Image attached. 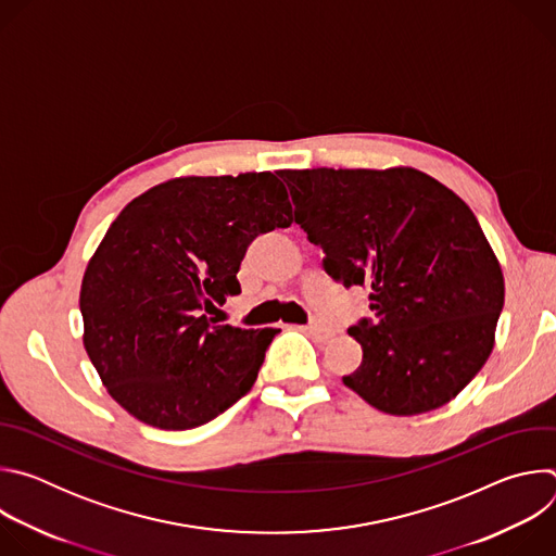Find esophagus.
Here are the masks:
<instances>
[{
  "label": "esophagus",
  "instance_id": "obj_1",
  "mask_svg": "<svg viewBox=\"0 0 556 556\" xmlns=\"http://www.w3.org/2000/svg\"><path fill=\"white\" fill-rule=\"evenodd\" d=\"M303 332H307V334H312V337H316V339H321V341H328V339H332V330L328 328V326H324V324H309V326H303L301 328Z\"/></svg>",
  "mask_w": 556,
  "mask_h": 556
}]
</instances>
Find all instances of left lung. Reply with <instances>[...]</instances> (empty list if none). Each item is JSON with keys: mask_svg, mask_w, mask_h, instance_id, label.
Masks as SVG:
<instances>
[{"mask_svg": "<svg viewBox=\"0 0 556 556\" xmlns=\"http://www.w3.org/2000/svg\"><path fill=\"white\" fill-rule=\"evenodd\" d=\"M294 219L328 275L369 290L374 319L350 334L361 367L343 382L391 416L433 412L495 345L502 266L468 204L412 169H283Z\"/></svg>", "mask_w": 556, "mask_h": 556, "instance_id": "1", "label": "left lung"}]
</instances>
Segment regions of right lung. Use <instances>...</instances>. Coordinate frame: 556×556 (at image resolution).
<instances>
[{
    "instance_id": "add662e5",
    "label": "right lung",
    "mask_w": 556,
    "mask_h": 556,
    "mask_svg": "<svg viewBox=\"0 0 556 556\" xmlns=\"http://www.w3.org/2000/svg\"><path fill=\"white\" fill-rule=\"evenodd\" d=\"M290 224L288 191L270 172L174 178L118 213L78 305L86 352L127 414L185 431L251 391L279 330L215 326L204 312L240 294L255 237Z\"/></svg>"
}]
</instances>
